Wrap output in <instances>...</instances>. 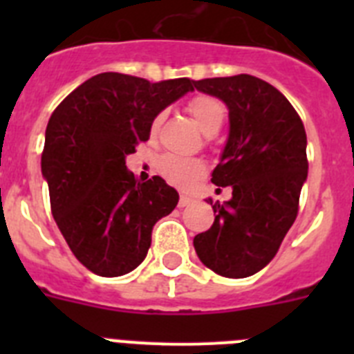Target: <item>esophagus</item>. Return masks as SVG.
<instances>
[{
  "instance_id": "obj_1",
  "label": "esophagus",
  "mask_w": 354,
  "mask_h": 354,
  "mask_svg": "<svg viewBox=\"0 0 354 354\" xmlns=\"http://www.w3.org/2000/svg\"><path fill=\"white\" fill-rule=\"evenodd\" d=\"M189 204H193V198H189V196H180L179 198V207H187Z\"/></svg>"
}]
</instances>
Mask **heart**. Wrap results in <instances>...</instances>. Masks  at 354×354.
I'll list each match as a JSON object with an SVG mask.
<instances>
[{
  "mask_svg": "<svg viewBox=\"0 0 354 354\" xmlns=\"http://www.w3.org/2000/svg\"><path fill=\"white\" fill-rule=\"evenodd\" d=\"M187 111L196 122V126L202 129V133L211 136L220 131L225 120V106L221 101H218L216 97L211 95H196L193 97L189 104H187ZM165 113L156 115L150 126V134L154 136L159 131L162 124ZM158 171L162 179L170 183L171 186L183 187L187 189L193 184L198 183L205 175V165L196 158H180V156L165 154L159 158L158 161Z\"/></svg>",
  "mask_w": 354,
  "mask_h": 354,
  "instance_id": "heart-1",
  "label": "heart"
}]
</instances>
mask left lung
Returning <instances> with one entry per match:
<instances>
[{
    "instance_id": "1",
    "label": "left lung",
    "mask_w": 354,
    "mask_h": 354,
    "mask_svg": "<svg viewBox=\"0 0 354 354\" xmlns=\"http://www.w3.org/2000/svg\"><path fill=\"white\" fill-rule=\"evenodd\" d=\"M228 108V138L211 183L232 187L216 202L214 223L193 239L198 259L227 278H246L270 264L298 216L308 174L306 133L282 92L250 74L195 81Z\"/></svg>"
}]
</instances>
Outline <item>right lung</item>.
Wrapping results in <instances>:
<instances>
[{
  "label": "right lung",
  "instance_id": "1",
  "mask_svg": "<svg viewBox=\"0 0 354 354\" xmlns=\"http://www.w3.org/2000/svg\"><path fill=\"white\" fill-rule=\"evenodd\" d=\"M193 86L187 77L150 83L102 72L53 111L42 152L51 212L68 248L92 273L122 277L136 270L156 221L179 202L159 175L140 183L126 158L149 140L156 115Z\"/></svg>",
  "mask_w": 354,
  "mask_h": 354
}]
</instances>
